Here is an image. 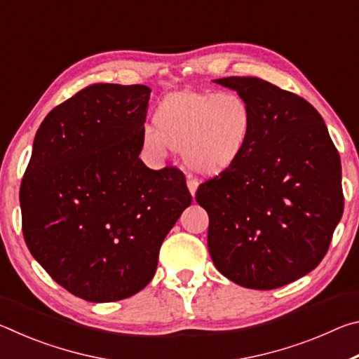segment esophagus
<instances>
[{
  "label": "esophagus",
  "mask_w": 359,
  "mask_h": 359,
  "mask_svg": "<svg viewBox=\"0 0 359 359\" xmlns=\"http://www.w3.org/2000/svg\"><path fill=\"white\" fill-rule=\"evenodd\" d=\"M187 185H188V190H190V193H191V194L196 193L198 184H196V180H194L193 177H188V179H187Z\"/></svg>",
  "instance_id": "34e87169"
}]
</instances>
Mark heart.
Returning <instances> with one entry per match:
<instances>
[{"label": "heart", "mask_w": 359, "mask_h": 359, "mask_svg": "<svg viewBox=\"0 0 359 359\" xmlns=\"http://www.w3.org/2000/svg\"><path fill=\"white\" fill-rule=\"evenodd\" d=\"M154 128H144L145 151L163 160L168 150L180 151L193 174L212 177L233 168L245 154L253 131V112L238 93L177 92L168 95L151 115Z\"/></svg>", "instance_id": "b5f03b06"}]
</instances>
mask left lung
<instances>
[{"label": "left lung", "mask_w": 359, "mask_h": 359, "mask_svg": "<svg viewBox=\"0 0 359 359\" xmlns=\"http://www.w3.org/2000/svg\"><path fill=\"white\" fill-rule=\"evenodd\" d=\"M253 112L245 154L198 187L208 245L224 277L274 290L320 264L344 212L342 166L311 102L259 77H223Z\"/></svg>", "instance_id": "1"}]
</instances>
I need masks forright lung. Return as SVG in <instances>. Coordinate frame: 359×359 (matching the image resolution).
<instances>
[{
    "label": "right lung",
    "instance_id": "obj_1",
    "mask_svg": "<svg viewBox=\"0 0 359 359\" xmlns=\"http://www.w3.org/2000/svg\"><path fill=\"white\" fill-rule=\"evenodd\" d=\"M151 90L93 83L52 109L20 184L28 250L58 285L90 302L141 291L166 234L191 204L184 172L139 154Z\"/></svg>",
    "mask_w": 359,
    "mask_h": 359
}]
</instances>
